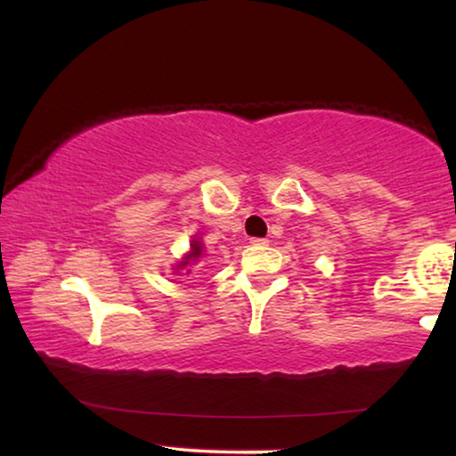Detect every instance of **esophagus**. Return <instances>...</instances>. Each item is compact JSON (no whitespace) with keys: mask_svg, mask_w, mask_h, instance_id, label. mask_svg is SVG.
Masks as SVG:
<instances>
[{"mask_svg":"<svg viewBox=\"0 0 456 456\" xmlns=\"http://www.w3.org/2000/svg\"><path fill=\"white\" fill-rule=\"evenodd\" d=\"M267 239H251V245H255V247H264V245H267Z\"/></svg>","mask_w":456,"mask_h":456,"instance_id":"34e87169","label":"esophagus"}]
</instances>
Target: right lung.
Segmentation results:
<instances>
[{
    "instance_id": "right-lung-1",
    "label": "right lung",
    "mask_w": 456,
    "mask_h": 456,
    "mask_svg": "<svg viewBox=\"0 0 456 456\" xmlns=\"http://www.w3.org/2000/svg\"><path fill=\"white\" fill-rule=\"evenodd\" d=\"M191 248H192V251H191L189 255H186L184 261H183V264H180L178 267H186V265L191 264V261H197V257H199V255H201V251H203V248H201V242H199V240H192Z\"/></svg>"
}]
</instances>
